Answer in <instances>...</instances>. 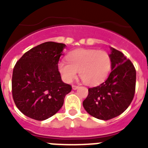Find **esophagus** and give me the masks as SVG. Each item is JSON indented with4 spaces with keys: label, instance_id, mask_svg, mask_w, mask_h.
Instances as JSON below:
<instances>
[{
    "label": "esophagus",
    "instance_id": "34e87169",
    "mask_svg": "<svg viewBox=\"0 0 148 148\" xmlns=\"http://www.w3.org/2000/svg\"><path fill=\"white\" fill-rule=\"evenodd\" d=\"M79 88V86H76V85H73L72 86V89H74V90H76Z\"/></svg>",
    "mask_w": 148,
    "mask_h": 148
}]
</instances>
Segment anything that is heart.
I'll return each instance as SVG.
<instances>
[{
    "label": "heart",
    "mask_w": 148,
    "mask_h": 148,
    "mask_svg": "<svg viewBox=\"0 0 148 148\" xmlns=\"http://www.w3.org/2000/svg\"><path fill=\"white\" fill-rule=\"evenodd\" d=\"M67 59L68 62L61 60L58 63V71L66 83L74 80L78 71L84 84L98 85L105 81L111 68L110 56L104 50L78 49L71 52Z\"/></svg>",
    "instance_id": "obj_1"
}]
</instances>
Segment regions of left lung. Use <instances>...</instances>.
Returning a JSON list of instances; mask_svg holds the SVG:
<instances>
[{
	"label": "left lung",
	"instance_id": "obj_1",
	"mask_svg": "<svg viewBox=\"0 0 148 148\" xmlns=\"http://www.w3.org/2000/svg\"><path fill=\"white\" fill-rule=\"evenodd\" d=\"M111 72L104 83L88 89L83 102L86 112L95 118L108 120L123 113L134 98L136 71L131 61L110 47Z\"/></svg>",
	"mask_w": 148,
	"mask_h": 148
}]
</instances>
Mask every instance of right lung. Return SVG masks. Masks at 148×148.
I'll use <instances>...</instances> for the list:
<instances>
[{
  "instance_id": "1",
  "label": "right lung",
  "mask_w": 148,
  "mask_h": 148,
  "mask_svg": "<svg viewBox=\"0 0 148 148\" xmlns=\"http://www.w3.org/2000/svg\"><path fill=\"white\" fill-rule=\"evenodd\" d=\"M66 45L45 42L32 48L13 68L12 93L21 112L36 120H44L62 107L71 86L62 80L58 63Z\"/></svg>"
}]
</instances>
